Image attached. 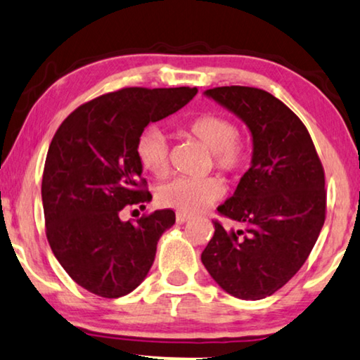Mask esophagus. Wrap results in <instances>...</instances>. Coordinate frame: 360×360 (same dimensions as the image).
Here are the masks:
<instances>
[{
	"label": "esophagus",
	"mask_w": 360,
	"mask_h": 360,
	"mask_svg": "<svg viewBox=\"0 0 360 360\" xmlns=\"http://www.w3.org/2000/svg\"><path fill=\"white\" fill-rule=\"evenodd\" d=\"M186 221H190V216L185 214V212H176V222L184 224Z\"/></svg>",
	"instance_id": "1"
}]
</instances>
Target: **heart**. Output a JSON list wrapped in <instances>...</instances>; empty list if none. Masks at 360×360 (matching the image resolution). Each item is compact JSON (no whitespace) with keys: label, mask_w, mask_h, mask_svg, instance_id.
I'll list each match as a JSON object with an SVG mask.
<instances>
[{"label":"heart","mask_w":360,"mask_h":360,"mask_svg":"<svg viewBox=\"0 0 360 360\" xmlns=\"http://www.w3.org/2000/svg\"><path fill=\"white\" fill-rule=\"evenodd\" d=\"M185 133L211 150L216 167L224 172L240 169L247 159V148L237 138V128L231 120L219 113H202L185 124ZM136 154L150 175L164 179L169 174L167 138L150 128L138 138ZM222 184L214 176L206 179H175L160 186L158 201L164 207L180 212H198L222 196Z\"/></svg>","instance_id":"obj_1"}]
</instances>
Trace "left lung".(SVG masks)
Segmentation results:
<instances>
[{
	"label": "left lung",
	"mask_w": 360,
	"mask_h": 360,
	"mask_svg": "<svg viewBox=\"0 0 360 360\" xmlns=\"http://www.w3.org/2000/svg\"><path fill=\"white\" fill-rule=\"evenodd\" d=\"M252 134V164L217 211L224 229L201 253L211 278L237 299H264L302 268L325 224V172L299 117L269 92L245 86L205 91Z\"/></svg>",
	"instance_id": "obj_1"
}]
</instances>
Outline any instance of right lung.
Instances as JSON below:
<instances>
[{
  "mask_svg": "<svg viewBox=\"0 0 360 360\" xmlns=\"http://www.w3.org/2000/svg\"><path fill=\"white\" fill-rule=\"evenodd\" d=\"M196 87H124L84 103L68 117L46 153L41 202L51 252L89 292L117 299L148 276L158 242L175 224L159 210L122 221L127 206L153 200L144 190L136 143L149 123L185 107Z\"/></svg>",
  "mask_w": 360,
  "mask_h": 360,
  "instance_id": "add662e5",
  "label": "right lung"
}]
</instances>
